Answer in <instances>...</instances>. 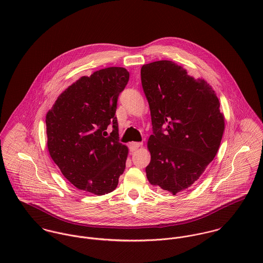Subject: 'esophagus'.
<instances>
[{"label": "esophagus", "mask_w": 263, "mask_h": 263, "mask_svg": "<svg viewBox=\"0 0 263 263\" xmlns=\"http://www.w3.org/2000/svg\"><path fill=\"white\" fill-rule=\"evenodd\" d=\"M143 147V143H130L129 144V149L130 151H137L139 150L140 148Z\"/></svg>", "instance_id": "34e87169"}]
</instances>
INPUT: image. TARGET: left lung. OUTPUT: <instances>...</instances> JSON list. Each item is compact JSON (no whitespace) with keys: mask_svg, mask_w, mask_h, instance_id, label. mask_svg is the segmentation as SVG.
I'll list each match as a JSON object with an SVG mask.
<instances>
[{"mask_svg":"<svg viewBox=\"0 0 263 263\" xmlns=\"http://www.w3.org/2000/svg\"><path fill=\"white\" fill-rule=\"evenodd\" d=\"M141 78L153 125L147 178L176 195L191 187L216 157L225 117L212 86L174 62L144 65Z\"/></svg>","mask_w":263,"mask_h":263,"instance_id":"obj_1","label":"left lung"}]
</instances>
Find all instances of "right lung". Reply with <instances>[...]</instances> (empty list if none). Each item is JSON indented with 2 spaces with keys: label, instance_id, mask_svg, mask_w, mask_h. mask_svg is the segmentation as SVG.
<instances>
[{
  "label": "right lung",
  "instance_id": "obj_1",
  "mask_svg": "<svg viewBox=\"0 0 263 263\" xmlns=\"http://www.w3.org/2000/svg\"><path fill=\"white\" fill-rule=\"evenodd\" d=\"M129 73L110 67L83 76L57 99L45 117L47 150L75 187L96 195L113 191L125 169L128 148L118 142L115 116ZM113 133L106 137L107 126Z\"/></svg>",
  "mask_w": 263,
  "mask_h": 263
}]
</instances>
